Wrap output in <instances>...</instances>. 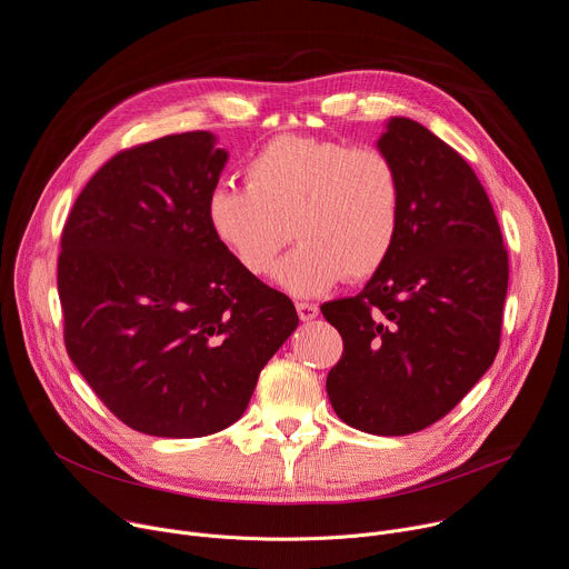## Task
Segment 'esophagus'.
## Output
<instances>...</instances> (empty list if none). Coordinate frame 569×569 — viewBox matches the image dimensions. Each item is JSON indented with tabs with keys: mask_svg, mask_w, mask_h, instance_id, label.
I'll list each match as a JSON object with an SVG mask.
<instances>
[{
	"mask_svg": "<svg viewBox=\"0 0 569 569\" xmlns=\"http://www.w3.org/2000/svg\"><path fill=\"white\" fill-rule=\"evenodd\" d=\"M296 310H298L300 321H312V319L319 317V305L317 302L300 300V302H296Z\"/></svg>",
	"mask_w": 569,
	"mask_h": 569,
	"instance_id": "esophagus-1",
	"label": "esophagus"
}]
</instances>
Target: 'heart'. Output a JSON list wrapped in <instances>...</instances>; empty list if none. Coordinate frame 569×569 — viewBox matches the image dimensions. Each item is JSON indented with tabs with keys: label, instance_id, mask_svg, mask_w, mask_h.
<instances>
[{
	"label": "heart",
	"instance_id": "b5f03b06",
	"mask_svg": "<svg viewBox=\"0 0 569 569\" xmlns=\"http://www.w3.org/2000/svg\"><path fill=\"white\" fill-rule=\"evenodd\" d=\"M246 187L218 184L207 198L213 239L248 276L276 267L293 296H321L341 278L382 269L401 232L403 182L389 152L332 139L278 137L243 168Z\"/></svg>",
	"mask_w": 569,
	"mask_h": 569
}]
</instances>
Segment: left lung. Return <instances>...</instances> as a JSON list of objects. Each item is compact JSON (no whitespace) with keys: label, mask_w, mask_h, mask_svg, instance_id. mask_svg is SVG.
Masks as SVG:
<instances>
[{"label":"left lung","mask_w":569,"mask_h":569,"mask_svg":"<svg viewBox=\"0 0 569 569\" xmlns=\"http://www.w3.org/2000/svg\"><path fill=\"white\" fill-rule=\"evenodd\" d=\"M378 148L401 170V232L358 296L321 305L343 339L326 389L343 423L410 435L449 415L495 362L508 250L483 184L451 146L391 118Z\"/></svg>","instance_id":"obj_1"}]
</instances>
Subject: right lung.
Returning <instances> with one entry per match:
<instances>
[{"instance_id": "right-lung-1", "label": "right lung", "mask_w": 569, "mask_h": 569, "mask_svg": "<svg viewBox=\"0 0 569 569\" xmlns=\"http://www.w3.org/2000/svg\"><path fill=\"white\" fill-rule=\"evenodd\" d=\"M209 132L111 157L77 196L57 284L66 351L129 428L204 437L248 408L296 330L293 302L248 276L207 223L228 152Z\"/></svg>"}]
</instances>
